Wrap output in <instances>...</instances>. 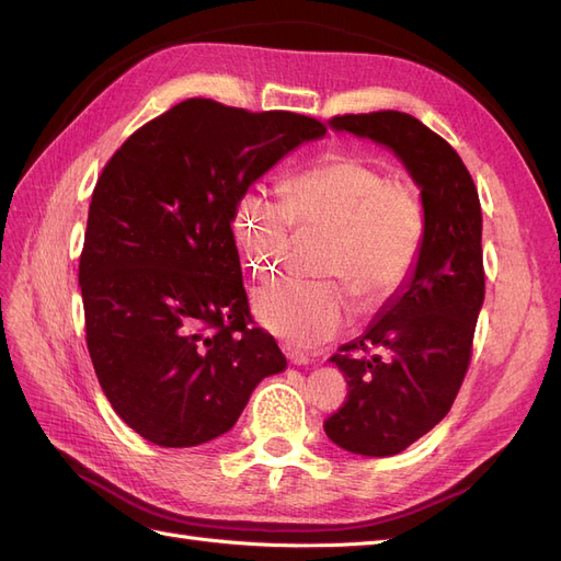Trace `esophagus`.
Listing matches in <instances>:
<instances>
[{
	"mask_svg": "<svg viewBox=\"0 0 561 561\" xmlns=\"http://www.w3.org/2000/svg\"><path fill=\"white\" fill-rule=\"evenodd\" d=\"M283 351H285V355H287V360H290V363H293V365H297V367H301V365H309V363H311L309 355H304V353H299V351H295V348H290V346H285Z\"/></svg>",
	"mask_w": 561,
	"mask_h": 561,
	"instance_id": "1",
	"label": "esophagus"
}]
</instances>
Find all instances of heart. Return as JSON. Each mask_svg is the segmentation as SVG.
<instances>
[{
    "label": "heart",
    "mask_w": 561,
    "mask_h": 561,
    "mask_svg": "<svg viewBox=\"0 0 561 561\" xmlns=\"http://www.w3.org/2000/svg\"><path fill=\"white\" fill-rule=\"evenodd\" d=\"M328 229V278H285L254 297V316L283 342L313 348L351 318V286L363 307L388 301L412 276L426 233L419 196L390 182L358 154H332L283 182V198L252 186L236 201L233 236L260 280L276 278L290 260L295 227Z\"/></svg>",
    "instance_id": "obj_1"
}]
</instances>
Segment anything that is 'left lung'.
<instances>
[{
  "label": "left lung",
  "instance_id": "8db88e82",
  "mask_svg": "<svg viewBox=\"0 0 561 561\" xmlns=\"http://www.w3.org/2000/svg\"><path fill=\"white\" fill-rule=\"evenodd\" d=\"M330 128L393 151L426 217L412 276L330 358L348 400L325 421L328 437L351 454L393 456L447 416L463 383L484 304L480 198L461 157L412 114H344Z\"/></svg>",
  "mask_w": 561,
  "mask_h": 561
}]
</instances>
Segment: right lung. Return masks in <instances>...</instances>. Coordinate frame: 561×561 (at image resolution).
<instances>
[{
  "instance_id": "1",
  "label": "right lung",
  "mask_w": 561,
  "mask_h": 561,
  "mask_svg": "<svg viewBox=\"0 0 561 561\" xmlns=\"http://www.w3.org/2000/svg\"><path fill=\"white\" fill-rule=\"evenodd\" d=\"M325 126L192 98L135 130L100 175L79 262L87 344L114 412L159 447H196L239 421L287 367L250 328L236 201Z\"/></svg>"
}]
</instances>
